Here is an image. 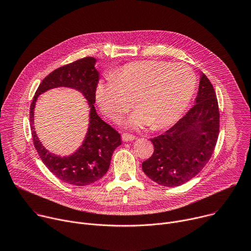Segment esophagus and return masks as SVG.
Wrapping results in <instances>:
<instances>
[{"instance_id": "obj_1", "label": "esophagus", "mask_w": 251, "mask_h": 251, "mask_svg": "<svg viewBox=\"0 0 251 251\" xmlns=\"http://www.w3.org/2000/svg\"><path fill=\"white\" fill-rule=\"evenodd\" d=\"M136 137L132 134H128V133H123L122 134V140L125 141V142H128V141H133L135 140Z\"/></svg>"}]
</instances>
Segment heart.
<instances>
[{
    "instance_id": "heart-1",
    "label": "heart",
    "mask_w": 251,
    "mask_h": 251,
    "mask_svg": "<svg viewBox=\"0 0 251 251\" xmlns=\"http://www.w3.org/2000/svg\"><path fill=\"white\" fill-rule=\"evenodd\" d=\"M197 87L195 71L185 63L143 60L123 65L105 80H100L95 98L104 114L120 119L133 98L137 110L132 127L151 124L159 130L174 124L190 104Z\"/></svg>"
}]
</instances>
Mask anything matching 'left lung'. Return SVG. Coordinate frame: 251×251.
<instances>
[{
  "label": "left lung",
  "mask_w": 251,
  "mask_h": 251,
  "mask_svg": "<svg viewBox=\"0 0 251 251\" xmlns=\"http://www.w3.org/2000/svg\"><path fill=\"white\" fill-rule=\"evenodd\" d=\"M220 132L217 94L201 75L196 104L164 134L151 139L152 156L142 163L143 172L165 187H177L195 177L209 161Z\"/></svg>",
  "instance_id": "obj_1"
}]
</instances>
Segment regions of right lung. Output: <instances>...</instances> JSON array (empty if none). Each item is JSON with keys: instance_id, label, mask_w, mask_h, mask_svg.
<instances>
[{"instance_id": "1", "label": "right lung", "mask_w": 251, "mask_h": 251, "mask_svg": "<svg viewBox=\"0 0 251 251\" xmlns=\"http://www.w3.org/2000/svg\"><path fill=\"white\" fill-rule=\"evenodd\" d=\"M95 62L94 57L87 56L53 70L41 82L29 109L33 145L41 160L60 181L78 187L90 185L101 178L109 169L114 150L121 145L120 134L104 122L95 110V91L99 80V74L94 67ZM60 86L80 91L91 107L90 127L84 144L74 155L68 157L50 153L41 145L33 130V109L37 96L49 89Z\"/></svg>"}]
</instances>
